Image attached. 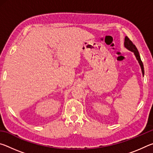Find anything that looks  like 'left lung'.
I'll return each instance as SVG.
<instances>
[{"label": "left lung", "instance_id": "obj_1", "mask_svg": "<svg viewBox=\"0 0 153 153\" xmlns=\"http://www.w3.org/2000/svg\"><path fill=\"white\" fill-rule=\"evenodd\" d=\"M124 46H125V47L127 49H128L129 51L133 52V53H134V55H135V56H136V59L138 60L140 65L141 69H142V76H144V65H143V63H142V61H141L140 56V54L138 53V49H137V48L136 47V46L134 45L133 42L129 39V38L128 37V36H126V38H125V41H124Z\"/></svg>", "mask_w": 153, "mask_h": 153}]
</instances>
